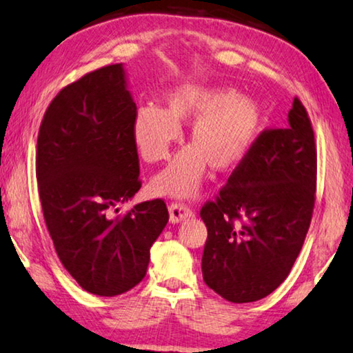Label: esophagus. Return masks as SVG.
<instances>
[{
  "label": "esophagus",
  "mask_w": 353,
  "mask_h": 353,
  "mask_svg": "<svg viewBox=\"0 0 353 353\" xmlns=\"http://www.w3.org/2000/svg\"><path fill=\"white\" fill-rule=\"evenodd\" d=\"M168 213H170V221L173 224L181 223L183 219L192 216L191 208H188L185 203H176V202L170 203V207H168Z\"/></svg>",
  "instance_id": "obj_1"
}]
</instances>
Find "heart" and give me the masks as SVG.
Listing matches in <instances>:
<instances>
[{
	"label": "heart",
	"mask_w": 353,
	"mask_h": 353,
	"mask_svg": "<svg viewBox=\"0 0 353 353\" xmlns=\"http://www.w3.org/2000/svg\"><path fill=\"white\" fill-rule=\"evenodd\" d=\"M189 122H194L191 146L152 178L154 194L191 197L202 186L208 165L224 173L242 164L261 135L264 110L256 99L232 89L181 85L168 94L165 111L156 106L137 110L132 135L140 156L150 164L167 159L180 140V125Z\"/></svg>",
	"instance_id": "1"
}]
</instances>
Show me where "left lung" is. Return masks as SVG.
<instances>
[{
	"mask_svg": "<svg viewBox=\"0 0 353 353\" xmlns=\"http://www.w3.org/2000/svg\"><path fill=\"white\" fill-rule=\"evenodd\" d=\"M316 150L298 99L287 129L264 130L216 201L201 210L203 282L231 303L263 299L288 277L312 219Z\"/></svg>",
	"mask_w": 353,
	"mask_h": 353,
	"instance_id": "obj_1",
	"label": "left lung"
}]
</instances>
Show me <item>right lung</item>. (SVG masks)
<instances>
[{
  "mask_svg": "<svg viewBox=\"0 0 353 353\" xmlns=\"http://www.w3.org/2000/svg\"><path fill=\"white\" fill-rule=\"evenodd\" d=\"M135 113L124 65L117 63L60 90L39 127L37 178L46 226L63 268L92 294L116 296L139 285L168 221L162 199L113 216L141 188Z\"/></svg>",
  "mask_w": 353,
  "mask_h": 353,
  "instance_id": "add662e5",
  "label": "right lung"
}]
</instances>
